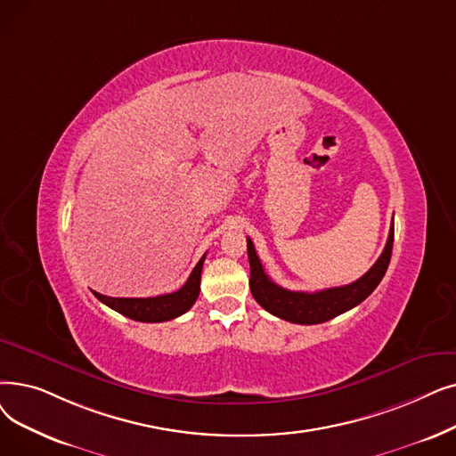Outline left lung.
I'll use <instances>...</instances> for the list:
<instances>
[{
  "label": "left lung",
  "instance_id": "1",
  "mask_svg": "<svg viewBox=\"0 0 456 456\" xmlns=\"http://www.w3.org/2000/svg\"><path fill=\"white\" fill-rule=\"evenodd\" d=\"M393 234H395V227L391 222L389 236L382 255L358 281L343 285V287L316 290V292L287 290L277 283H273L268 277V273L265 272L253 242L248 239V259H249V270H251L249 289H251L253 298L268 313L280 316L283 321H289L294 324H322L333 319V316H338L362 304L367 296L379 287L391 261Z\"/></svg>",
  "mask_w": 456,
  "mask_h": 456
}]
</instances>
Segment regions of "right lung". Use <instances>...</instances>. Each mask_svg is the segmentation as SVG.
<instances>
[{
  "label": "right lung",
  "mask_w": 456,
  "mask_h": 456,
  "mask_svg": "<svg viewBox=\"0 0 456 456\" xmlns=\"http://www.w3.org/2000/svg\"><path fill=\"white\" fill-rule=\"evenodd\" d=\"M205 256L207 255L201 256V261L191 270L188 281L176 292L154 296V298H111V296H104L101 292H94V296L113 311L121 313L137 322L173 321L176 316L184 314L195 304L197 296H200Z\"/></svg>",
  "instance_id": "right-lung-1"
}]
</instances>
